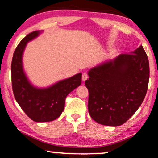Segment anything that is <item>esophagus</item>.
Masks as SVG:
<instances>
[{
	"label": "esophagus",
	"instance_id": "34e87169",
	"mask_svg": "<svg viewBox=\"0 0 158 158\" xmlns=\"http://www.w3.org/2000/svg\"><path fill=\"white\" fill-rule=\"evenodd\" d=\"M88 74L86 73H84L82 74V81L83 82H85V81H86L88 79Z\"/></svg>",
	"mask_w": 158,
	"mask_h": 158
}]
</instances>
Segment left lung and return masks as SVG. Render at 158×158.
<instances>
[{
  "mask_svg": "<svg viewBox=\"0 0 158 158\" xmlns=\"http://www.w3.org/2000/svg\"><path fill=\"white\" fill-rule=\"evenodd\" d=\"M85 82L89 91L88 112L93 120L120 126L144 100L149 79V63L143 46L129 54L94 67Z\"/></svg>",
  "mask_w": 158,
  "mask_h": 158,
  "instance_id": "8db88e82",
  "label": "left lung"
}]
</instances>
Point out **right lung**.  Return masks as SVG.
Segmentation results:
<instances>
[{
	"mask_svg": "<svg viewBox=\"0 0 158 158\" xmlns=\"http://www.w3.org/2000/svg\"><path fill=\"white\" fill-rule=\"evenodd\" d=\"M40 34L41 31H35L27 34L15 48L11 64L12 86L15 100L26 115L36 122H48L61 115L67 96L82 83V73L46 88L34 86L24 70L22 57L27 43Z\"/></svg>",
	"mask_w": 158,
	"mask_h": 158,
	"instance_id": "add662e5",
	"label": "right lung"
}]
</instances>
